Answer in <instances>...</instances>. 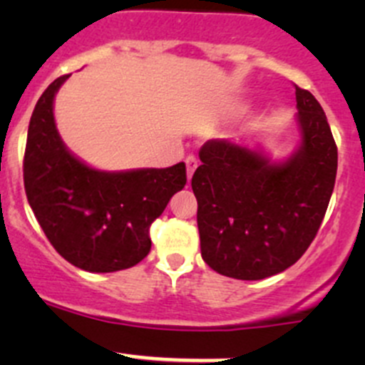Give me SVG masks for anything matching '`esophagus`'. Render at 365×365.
<instances>
[{"label": "esophagus", "instance_id": "1", "mask_svg": "<svg viewBox=\"0 0 365 365\" xmlns=\"http://www.w3.org/2000/svg\"><path fill=\"white\" fill-rule=\"evenodd\" d=\"M185 165H187V178H192V175H194V171H196V168H197V159L194 155H189L185 159Z\"/></svg>", "mask_w": 365, "mask_h": 365}]
</instances>
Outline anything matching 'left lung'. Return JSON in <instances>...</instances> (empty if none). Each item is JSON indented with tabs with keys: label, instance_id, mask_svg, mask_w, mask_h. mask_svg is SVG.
I'll use <instances>...</instances> for the list:
<instances>
[{
	"label": "left lung",
	"instance_id": "8db88e82",
	"mask_svg": "<svg viewBox=\"0 0 365 365\" xmlns=\"http://www.w3.org/2000/svg\"><path fill=\"white\" fill-rule=\"evenodd\" d=\"M300 143L284 160L259 146L212 139L192 176L201 256L212 270L259 281L295 264L332 196L337 146L314 95L295 86Z\"/></svg>",
	"mask_w": 365,
	"mask_h": 365
}]
</instances>
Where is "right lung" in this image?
I'll use <instances>...</instances> for the list:
<instances>
[{
	"mask_svg": "<svg viewBox=\"0 0 365 365\" xmlns=\"http://www.w3.org/2000/svg\"><path fill=\"white\" fill-rule=\"evenodd\" d=\"M68 76L47 86L35 106L24 152V189L40 227L68 263L95 274L138 264L152 249L150 226L187 183L185 164L101 171L61 141L54 97Z\"/></svg>",
	"mask_w": 365,
	"mask_h": 365,
	"instance_id": "right-lung-1",
	"label": "right lung"
}]
</instances>
